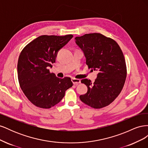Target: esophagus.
<instances>
[{"label":"esophagus","mask_w":148,"mask_h":148,"mask_svg":"<svg viewBox=\"0 0 148 148\" xmlns=\"http://www.w3.org/2000/svg\"><path fill=\"white\" fill-rule=\"evenodd\" d=\"M71 82L73 83V84L75 85H78V84L81 83V80L79 79H76V78H71Z\"/></svg>","instance_id":"34e87169"}]
</instances>
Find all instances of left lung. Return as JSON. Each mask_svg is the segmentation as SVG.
Masks as SVG:
<instances>
[{"mask_svg":"<svg viewBox=\"0 0 148 148\" xmlns=\"http://www.w3.org/2000/svg\"><path fill=\"white\" fill-rule=\"evenodd\" d=\"M75 39L84 53L88 68L99 71L94 83L88 79L82 80L88 91L79 96L80 100L95 109L109 105L122 90L127 77L122 50L114 39L100 33L86 34Z\"/></svg>","mask_w":148,"mask_h":148,"instance_id":"8db88e82","label":"left lung"}]
</instances>
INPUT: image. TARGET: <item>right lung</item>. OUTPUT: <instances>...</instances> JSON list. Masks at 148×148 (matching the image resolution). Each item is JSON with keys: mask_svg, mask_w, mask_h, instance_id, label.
Masks as SVG:
<instances>
[{"mask_svg": "<svg viewBox=\"0 0 148 148\" xmlns=\"http://www.w3.org/2000/svg\"><path fill=\"white\" fill-rule=\"evenodd\" d=\"M73 37L72 34L40 36L21 52L17 65L18 78L25 95L34 106L51 108L73 86L70 78H57L49 70L55 63L58 52Z\"/></svg>", "mask_w": 148, "mask_h": 148, "instance_id": "1", "label": "right lung"}]
</instances>
